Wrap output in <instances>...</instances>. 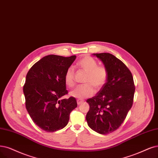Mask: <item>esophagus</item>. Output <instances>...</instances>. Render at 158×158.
I'll use <instances>...</instances> for the list:
<instances>
[{"label":"esophagus","instance_id":"34e87169","mask_svg":"<svg viewBox=\"0 0 158 158\" xmlns=\"http://www.w3.org/2000/svg\"><path fill=\"white\" fill-rule=\"evenodd\" d=\"M83 102H84V101L80 100H77V104H78V105H81V103H83Z\"/></svg>","mask_w":158,"mask_h":158}]
</instances>
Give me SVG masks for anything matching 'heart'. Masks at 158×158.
I'll list each match as a JSON object with an SVG mask.
<instances>
[{
	"instance_id": "heart-1",
	"label": "heart",
	"mask_w": 158,
	"mask_h": 158,
	"mask_svg": "<svg viewBox=\"0 0 158 158\" xmlns=\"http://www.w3.org/2000/svg\"><path fill=\"white\" fill-rule=\"evenodd\" d=\"M77 65L83 71L87 73L84 85H80L70 92L72 97L83 100L89 98L94 94V88L100 90L106 84L108 73L106 68L103 66H98V63L94 58L86 56L78 62ZM64 81L68 87H73L75 85L74 69L73 67H69L64 75Z\"/></svg>"
}]
</instances>
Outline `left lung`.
<instances>
[{
  "label": "left lung",
  "mask_w": 158,
  "mask_h": 158,
  "mask_svg": "<svg viewBox=\"0 0 158 158\" xmlns=\"http://www.w3.org/2000/svg\"><path fill=\"white\" fill-rule=\"evenodd\" d=\"M93 55L102 62L108 77L96 95L86 100L90 109L86 120L92 130L106 135L123 123L132 107L135 85L130 69L118 58L107 52Z\"/></svg>",
  "instance_id": "left-lung-1"
}]
</instances>
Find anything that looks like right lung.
Wrapping results in <instances>:
<instances>
[{
  "label": "right lung",
  "instance_id": "obj_1",
  "mask_svg": "<svg viewBox=\"0 0 158 158\" xmlns=\"http://www.w3.org/2000/svg\"><path fill=\"white\" fill-rule=\"evenodd\" d=\"M75 58V55L45 56L27 74L23 86L26 109L32 121L45 131L64 128L68 123L70 113L77 107L75 98L62 99L68 94L64 75Z\"/></svg>",
  "mask_w": 158,
  "mask_h": 158
}]
</instances>
